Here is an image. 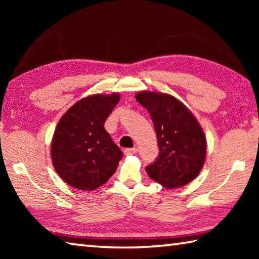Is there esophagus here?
<instances>
[{"label":"esophagus","mask_w":259,"mask_h":259,"mask_svg":"<svg viewBox=\"0 0 259 259\" xmlns=\"http://www.w3.org/2000/svg\"><path fill=\"white\" fill-rule=\"evenodd\" d=\"M137 152H138L137 147L125 148V150H124V154H125V155H134V154H136V153H137Z\"/></svg>","instance_id":"34e87169"}]
</instances>
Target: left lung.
Returning <instances> with one entry per match:
<instances>
[{"label": "left lung", "mask_w": 259, "mask_h": 259, "mask_svg": "<svg viewBox=\"0 0 259 259\" xmlns=\"http://www.w3.org/2000/svg\"><path fill=\"white\" fill-rule=\"evenodd\" d=\"M136 99L150 113L160 148L156 161L146 166L147 175L166 190L187 185L202 170L207 155L202 126L171 95L145 90Z\"/></svg>", "instance_id": "1"}]
</instances>
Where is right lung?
I'll list each match as a JSON object with an SVG mask.
<instances>
[{
	"label": "right lung",
	"instance_id": "add662e5",
	"mask_svg": "<svg viewBox=\"0 0 259 259\" xmlns=\"http://www.w3.org/2000/svg\"><path fill=\"white\" fill-rule=\"evenodd\" d=\"M120 95L83 97L60 117L51 139V161L63 181L76 190L94 191L116 171L122 152L104 128Z\"/></svg>",
	"mask_w": 259,
	"mask_h": 259
}]
</instances>
